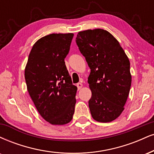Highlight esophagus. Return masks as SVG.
Here are the masks:
<instances>
[{"instance_id": "1", "label": "esophagus", "mask_w": 154, "mask_h": 154, "mask_svg": "<svg viewBox=\"0 0 154 154\" xmlns=\"http://www.w3.org/2000/svg\"><path fill=\"white\" fill-rule=\"evenodd\" d=\"M77 89H78V90H80V89L82 88V83H80V82L77 83Z\"/></svg>"}]
</instances>
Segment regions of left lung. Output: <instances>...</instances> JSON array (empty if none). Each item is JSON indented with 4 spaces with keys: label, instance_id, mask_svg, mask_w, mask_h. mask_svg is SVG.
Here are the masks:
<instances>
[{
    "label": "left lung",
    "instance_id": "1",
    "mask_svg": "<svg viewBox=\"0 0 154 154\" xmlns=\"http://www.w3.org/2000/svg\"><path fill=\"white\" fill-rule=\"evenodd\" d=\"M90 74L89 107L93 119L107 123L124 110L131 85L130 62L112 34L103 29L80 31L76 38Z\"/></svg>",
    "mask_w": 154,
    "mask_h": 154
}]
</instances>
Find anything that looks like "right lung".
Wrapping results in <instances>:
<instances>
[{
	"label": "right lung",
	"instance_id": "obj_1",
	"mask_svg": "<svg viewBox=\"0 0 154 154\" xmlns=\"http://www.w3.org/2000/svg\"><path fill=\"white\" fill-rule=\"evenodd\" d=\"M73 34H51L33 46L25 79L29 95L44 120L52 125L71 121L75 112L77 87L65 65Z\"/></svg>",
	"mask_w": 154,
	"mask_h": 154
}]
</instances>
